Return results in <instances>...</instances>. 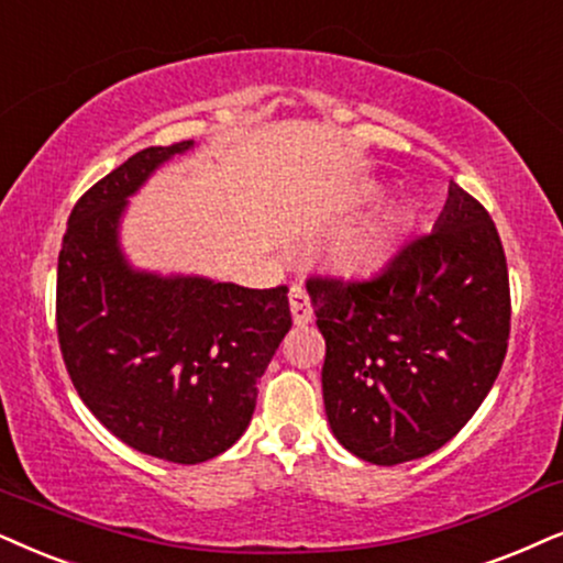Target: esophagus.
<instances>
[{
	"instance_id": "1",
	"label": "esophagus",
	"mask_w": 563,
	"mask_h": 563,
	"mask_svg": "<svg viewBox=\"0 0 563 563\" xmlns=\"http://www.w3.org/2000/svg\"><path fill=\"white\" fill-rule=\"evenodd\" d=\"M288 301H290V314H294V322H296L298 327L309 324L311 319H314V311H311L309 296H306V290H303L301 286L290 288Z\"/></svg>"
}]
</instances>
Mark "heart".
Listing matches in <instances>:
<instances>
[{
    "label": "heart",
    "mask_w": 563,
    "mask_h": 563,
    "mask_svg": "<svg viewBox=\"0 0 563 563\" xmlns=\"http://www.w3.org/2000/svg\"><path fill=\"white\" fill-rule=\"evenodd\" d=\"M393 254V231L387 223H374L340 241L338 262L353 273H368L382 267Z\"/></svg>",
    "instance_id": "b5f03b06"
}]
</instances>
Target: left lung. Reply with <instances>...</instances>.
<instances>
[{
    "instance_id": "left-lung-1",
    "label": "left lung",
    "mask_w": 563,
    "mask_h": 563,
    "mask_svg": "<svg viewBox=\"0 0 563 563\" xmlns=\"http://www.w3.org/2000/svg\"><path fill=\"white\" fill-rule=\"evenodd\" d=\"M324 334L322 393L340 444L400 465L473 418L509 345V269L488 210L452 187L433 231L372 277L306 280Z\"/></svg>"
}]
</instances>
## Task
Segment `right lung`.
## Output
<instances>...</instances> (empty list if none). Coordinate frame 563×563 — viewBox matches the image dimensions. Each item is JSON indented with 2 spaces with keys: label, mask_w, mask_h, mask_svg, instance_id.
Listing matches in <instances>:
<instances>
[{
  "label": "right lung",
  "mask_w": 563,
  "mask_h": 563,
  "mask_svg": "<svg viewBox=\"0 0 563 563\" xmlns=\"http://www.w3.org/2000/svg\"><path fill=\"white\" fill-rule=\"evenodd\" d=\"M189 145L145 147L92 184L69 212L56 265V334L80 400L132 450L181 465L236 444L290 330L286 286L163 280L122 260L126 197Z\"/></svg>",
  "instance_id": "obj_1"
}]
</instances>
